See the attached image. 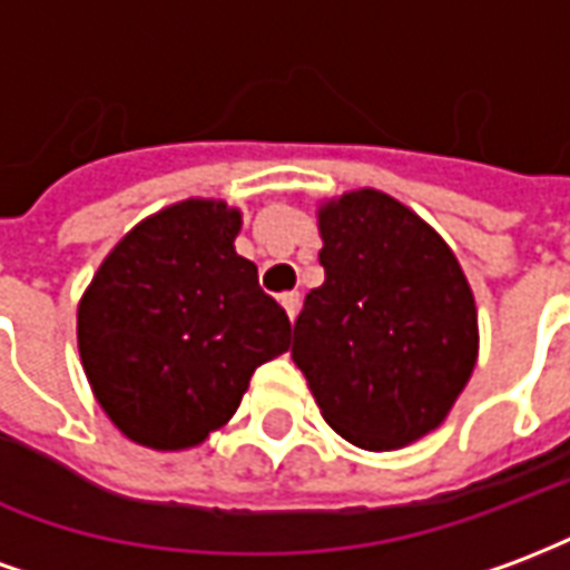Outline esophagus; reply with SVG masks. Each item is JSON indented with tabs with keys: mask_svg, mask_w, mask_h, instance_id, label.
Masks as SVG:
<instances>
[{
	"mask_svg": "<svg viewBox=\"0 0 570 570\" xmlns=\"http://www.w3.org/2000/svg\"><path fill=\"white\" fill-rule=\"evenodd\" d=\"M281 305H284L286 317H289V321H296L298 305H302V296H298V293H284V296H281Z\"/></svg>",
	"mask_w": 570,
	"mask_h": 570,
	"instance_id": "esophagus-1",
	"label": "esophagus"
}]
</instances>
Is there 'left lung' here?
I'll list each match as a JSON object with an SVG mask.
<instances>
[{
	"label": "left lung",
	"mask_w": 570,
	"mask_h": 570,
	"mask_svg": "<svg viewBox=\"0 0 570 570\" xmlns=\"http://www.w3.org/2000/svg\"><path fill=\"white\" fill-rule=\"evenodd\" d=\"M326 281L305 296L293 360L326 424L360 449L440 428L476 366V305L442 237L382 191L321 210Z\"/></svg>",
	"instance_id": "8db88e82"
}]
</instances>
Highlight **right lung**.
Here are the masks:
<instances>
[{
	"instance_id": "add662e5",
	"label": "right lung",
	"mask_w": 570,
	"mask_h": 570,
	"mask_svg": "<svg viewBox=\"0 0 570 570\" xmlns=\"http://www.w3.org/2000/svg\"><path fill=\"white\" fill-rule=\"evenodd\" d=\"M237 228L240 213L219 200L174 204L125 235L81 298V366L134 442H204L256 366L289 347V317L235 253Z\"/></svg>"
}]
</instances>
